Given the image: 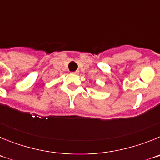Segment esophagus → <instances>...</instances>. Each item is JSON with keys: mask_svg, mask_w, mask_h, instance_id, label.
<instances>
[{"mask_svg": "<svg viewBox=\"0 0 160 160\" xmlns=\"http://www.w3.org/2000/svg\"><path fill=\"white\" fill-rule=\"evenodd\" d=\"M78 73H79L78 70H76V71H74V72H72V73H73V74H78Z\"/></svg>", "mask_w": 160, "mask_h": 160, "instance_id": "1", "label": "esophagus"}]
</instances>
